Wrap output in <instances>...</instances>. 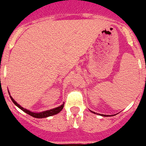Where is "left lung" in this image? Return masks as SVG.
<instances>
[{"instance_id":"1","label":"left lung","mask_w":146,"mask_h":146,"mask_svg":"<svg viewBox=\"0 0 146 146\" xmlns=\"http://www.w3.org/2000/svg\"><path fill=\"white\" fill-rule=\"evenodd\" d=\"M92 112H93V111H92ZM93 113H95V112H93ZM97 114H98V113H97ZM100 115H101V114H100ZM102 116H103V117H108V115H105V114H102Z\"/></svg>"}]
</instances>
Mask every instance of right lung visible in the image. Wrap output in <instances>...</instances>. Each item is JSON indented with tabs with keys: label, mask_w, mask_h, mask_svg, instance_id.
Here are the masks:
<instances>
[{
	"label": "right lung",
	"mask_w": 146,
	"mask_h": 146,
	"mask_svg": "<svg viewBox=\"0 0 146 146\" xmlns=\"http://www.w3.org/2000/svg\"><path fill=\"white\" fill-rule=\"evenodd\" d=\"M9 95H10V92H9ZM10 98H11V100H12V102L14 103L16 106L18 107L19 109H21L22 111H24L25 113H28L29 115L32 116V117L35 118H44V117H50V116H52V115H55V114L60 113V112L62 111V109H63L64 105V102L61 105H60L59 107H57V108H55L50 109V110H48V111H42V112H33V111H29V110H27V109L24 108H23L22 106H20V105H19V104H18V103H17V102H16V101H15L12 97H11V96H10Z\"/></svg>",
	"instance_id": "1"
}]
</instances>
